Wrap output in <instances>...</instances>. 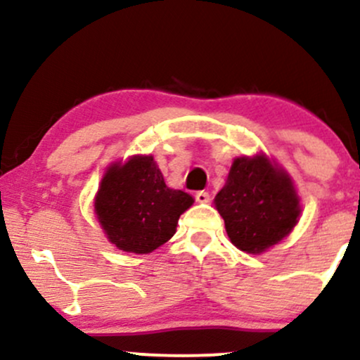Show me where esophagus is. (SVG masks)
Wrapping results in <instances>:
<instances>
[{"instance_id": "1", "label": "esophagus", "mask_w": 360, "mask_h": 360, "mask_svg": "<svg viewBox=\"0 0 360 360\" xmlns=\"http://www.w3.org/2000/svg\"><path fill=\"white\" fill-rule=\"evenodd\" d=\"M196 201L198 203H210V193L208 191H198Z\"/></svg>"}]
</instances>
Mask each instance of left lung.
I'll list each match as a JSON object with an SVG mask.
<instances>
[{
    "instance_id": "left-lung-1",
    "label": "left lung",
    "mask_w": 360,
    "mask_h": 360,
    "mask_svg": "<svg viewBox=\"0 0 360 360\" xmlns=\"http://www.w3.org/2000/svg\"><path fill=\"white\" fill-rule=\"evenodd\" d=\"M214 205L230 240L247 254H260L283 240L301 213L291 177L264 154L233 160Z\"/></svg>"
}]
</instances>
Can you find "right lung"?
Masks as SVG:
<instances>
[{
	"label": "right lung",
	"instance_id": "add662e5",
	"mask_svg": "<svg viewBox=\"0 0 360 360\" xmlns=\"http://www.w3.org/2000/svg\"><path fill=\"white\" fill-rule=\"evenodd\" d=\"M193 196L171 189L152 155H134L106 169L94 213L108 240L123 252L148 254L176 233Z\"/></svg>",
	"mask_w": 360,
	"mask_h": 360
}]
</instances>
